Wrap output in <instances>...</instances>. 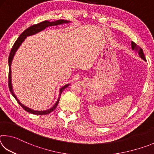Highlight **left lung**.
<instances>
[{
  "mask_svg": "<svg viewBox=\"0 0 154 154\" xmlns=\"http://www.w3.org/2000/svg\"><path fill=\"white\" fill-rule=\"evenodd\" d=\"M131 45H132V49H133V50H135L137 52H138V54H139V55L140 58H141L143 60L146 61L144 53H143V49L140 48L139 45H137L136 44L133 42V41H132Z\"/></svg>",
  "mask_w": 154,
  "mask_h": 154,
  "instance_id": "obj_1",
  "label": "left lung"
}]
</instances>
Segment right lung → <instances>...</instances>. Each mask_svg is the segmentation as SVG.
<instances>
[{"mask_svg": "<svg viewBox=\"0 0 154 154\" xmlns=\"http://www.w3.org/2000/svg\"><path fill=\"white\" fill-rule=\"evenodd\" d=\"M69 21L64 20H59L54 21V22H49V21H48V20H45V21H43V22H42L38 23V24H37L31 26L27 28L26 30H25L24 32L21 34L19 37L17 38L16 41L15 42L14 45L12 47L11 52H10V54H9V60H8V62H9V88L10 92H11V93L12 94V95L14 96V97L15 98V100H17V102L20 104V105L22 106V107L24 109L25 111H26L27 112H29V113H32L35 115H46V114L51 113V111H53L54 109L57 107V106H58V104L59 103L60 98V96H61L62 91H63L65 88L69 86V84L65 85L64 86L62 87L60 89V94H59V97H58V100L56 101L55 105L52 106L51 108H50L49 109H48V110L41 111L32 110V109L27 107V106H26L25 105H23V104L21 103L20 102V100H18L17 98L16 97V96L15 95V94L14 93V91H13L12 84H11V62L13 60V58H14V56L15 55V52H16V51L17 50V49L20 48L21 44L23 43V41L25 40V38H26L27 36H30V35H33L36 33L39 32H41V31H42L43 30L45 29V28L48 26H57V25L64 24V23H69Z\"/></svg>", "mask_w": 154, "mask_h": 154, "instance_id": "add662e5", "label": "right lung"}]
</instances>
